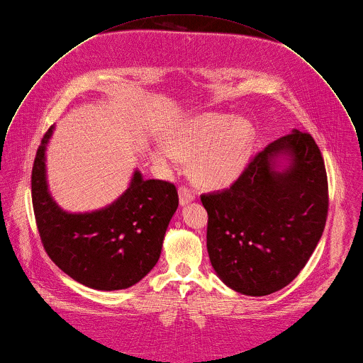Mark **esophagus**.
<instances>
[{
    "label": "esophagus",
    "mask_w": 363,
    "mask_h": 363,
    "mask_svg": "<svg viewBox=\"0 0 363 363\" xmlns=\"http://www.w3.org/2000/svg\"><path fill=\"white\" fill-rule=\"evenodd\" d=\"M179 199H180V204L184 206V204L190 203L191 200H194V193L189 187L180 186L179 187Z\"/></svg>",
    "instance_id": "esophagus-1"
}]
</instances>
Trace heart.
<instances>
[{
	"label": "heart",
	"mask_w": 363,
	"mask_h": 363,
	"mask_svg": "<svg viewBox=\"0 0 363 363\" xmlns=\"http://www.w3.org/2000/svg\"><path fill=\"white\" fill-rule=\"evenodd\" d=\"M254 143L252 125L224 113H203L187 119L170 138L169 149L157 147L153 159L174 167L190 160L194 180L207 189H224L242 173Z\"/></svg>",
	"instance_id": "b5f03b06"
}]
</instances>
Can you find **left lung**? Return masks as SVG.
Returning a JSON list of instances; mask_svg holds the SVG:
<instances>
[{"label": "left lung", "mask_w": 363, "mask_h": 363, "mask_svg": "<svg viewBox=\"0 0 363 363\" xmlns=\"http://www.w3.org/2000/svg\"><path fill=\"white\" fill-rule=\"evenodd\" d=\"M279 152L291 157L284 174L270 167ZM200 199L218 277L245 295L272 294L301 272L323 233L329 196L322 153L309 133L294 130L259 152L228 189Z\"/></svg>", "instance_id": "8db88e82"}]
</instances>
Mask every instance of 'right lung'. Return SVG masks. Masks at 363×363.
I'll return each instance as SVG.
<instances>
[{
    "label": "right lung",
    "instance_id": "right-lung-1",
    "mask_svg": "<svg viewBox=\"0 0 363 363\" xmlns=\"http://www.w3.org/2000/svg\"><path fill=\"white\" fill-rule=\"evenodd\" d=\"M44 135L31 174L33 207L43 245L72 279L101 291L139 282L157 262L170 218L179 206L177 189L166 180H145L135 172L130 187L109 207L85 214L62 211L45 180Z\"/></svg>",
    "mask_w": 363,
    "mask_h": 363
}]
</instances>
